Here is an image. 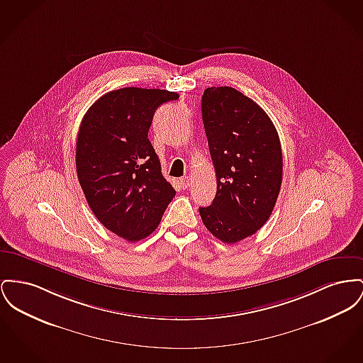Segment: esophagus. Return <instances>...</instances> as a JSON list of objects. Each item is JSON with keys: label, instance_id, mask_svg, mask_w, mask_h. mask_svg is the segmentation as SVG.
Here are the masks:
<instances>
[{"label": "esophagus", "instance_id": "esophagus-1", "mask_svg": "<svg viewBox=\"0 0 363 363\" xmlns=\"http://www.w3.org/2000/svg\"><path fill=\"white\" fill-rule=\"evenodd\" d=\"M181 185H182L184 188H189V186L192 185V178H191V177H184V178H181Z\"/></svg>", "mask_w": 363, "mask_h": 363}]
</instances>
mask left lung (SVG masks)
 <instances>
[{
	"label": "left lung",
	"instance_id": "left-lung-1",
	"mask_svg": "<svg viewBox=\"0 0 363 363\" xmlns=\"http://www.w3.org/2000/svg\"><path fill=\"white\" fill-rule=\"evenodd\" d=\"M201 115L216 194L199 211L211 235L235 244L255 235L274 210L282 182L279 137L269 115L229 86L204 90Z\"/></svg>",
	"mask_w": 363,
	"mask_h": 363
}]
</instances>
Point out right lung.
<instances>
[{
  "mask_svg": "<svg viewBox=\"0 0 363 363\" xmlns=\"http://www.w3.org/2000/svg\"><path fill=\"white\" fill-rule=\"evenodd\" d=\"M178 93L125 87L101 96L81 122L77 174L96 218L128 241L157 228L175 191L148 138L153 113Z\"/></svg>",
  "mask_w": 363,
  "mask_h": 363,
  "instance_id": "right-lung-1",
  "label": "right lung"
}]
</instances>
